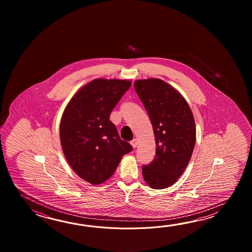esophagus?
<instances>
[{
	"label": "esophagus",
	"mask_w": 252,
	"mask_h": 252,
	"mask_svg": "<svg viewBox=\"0 0 252 252\" xmlns=\"http://www.w3.org/2000/svg\"><path fill=\"white\" fill-rule=\"evenodd\" d=\"M130 144H131V146L133 147L134 149L137 147V145H138V141H137V139H133L131 141H130Z\"/></svg>",
	"instance_id": "34e87169"
}]
</instances>
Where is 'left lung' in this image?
<instances>
[{
  "label": "left lung",
  "mask_w": 252,
  "mask_h": 252,
  "mask_svg": "<svg viewBox=\"0 0 252 252\" xmlns=\"http://www.w3.org/2000/svg\"><path fill=\"white\" fill-rule=\"evenodd\" d=\"M134 88L150 116L156 140V156L142 166L146 183L154 189L171 187L181 177L193 154L195 124L185 98L158 78L137 80Z\"/></svg>",
  "instance_id": "left-lung-1"
}]
</instances>
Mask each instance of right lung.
Segmentation results:
<instances>
[{
  "label": "right lung",
  "instance_id": "1",
  "mask_svg": "<svg viewBox=\"0 0 252 252\" xmlns=\"http://www.w3.org/2000/svg\"><path fill=\"white\" fill-rule=\"evenodd\" d=\"M131 82L94 79L70 100L60 123L64 157L77 176L93 185L112 177L123 156L133 150L119 136L110 115Z\"/></svg>",
  "mask_w": 252,
  "mask_h": 252
}]
</instances>
